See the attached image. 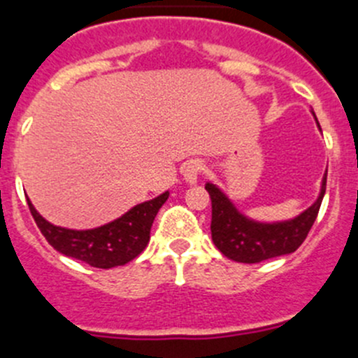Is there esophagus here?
<instances>
[{
  "instance_id": "esophagus-1",
  "label": "esophagus",
  "mask_w": 358,
  "mask_h": 358,
  "mask_svg": "<svg viewBox=\"0 0 358 358\" xmlns=\"http://www.w3.org/2000/svg\"><path fill=\"white\" fill-rule=\"evenodd\" d=\"M204 171H206L204 162L199 161V159H192V161H189L183 166V178L189 183H196L197 178H199L201 175H204Z\"/></svg>"
}]
</instances>
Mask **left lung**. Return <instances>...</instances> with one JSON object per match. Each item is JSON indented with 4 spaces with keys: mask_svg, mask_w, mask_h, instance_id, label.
Returning a JSON list of instances; mask_svg holds the SVG:
<instances>
[{
    "mask_svg": "<svg viewBox=\"0 0 358 358\" xmlns=\"http://www.w3.org/2000/svg\"><path fill=\"white\" fill-rule=\"evenodd\" d=\"M327 185V175L322 182L317 203L294 220L282 224H259L243 217L234 204L215 185L206 183L211 197V239L229 259L243 264L262 262L273 257L292 253L303 245L317 220Z\"/></svg>",
    "mask_w": 358,
    "mask_h": 358,
    "instance_id": "1",
    "label": "left lung"
}]
</instances>
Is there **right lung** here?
<instances>
[{
    "label": "right lung",
    "instance_id": "1",
    "mask_svg": "<svg viewBox=\"0 0 358 358\" xmlns=\"http://www.w3.org/2000/svg\"><path fill=\"white\" fill-rule=\"evenodd\" d=\"M168 197L169 192L161 194L155 199L134 206L117 220L91 231L55 227L34 210L29 199L27 204L41 234L59 253L82 260L92 267L110 269L131 262L143 252L150 239L155 215Z\"/></svg>",
    "mask_w": 358,
    "mask_h": 358
}]
</instances>
